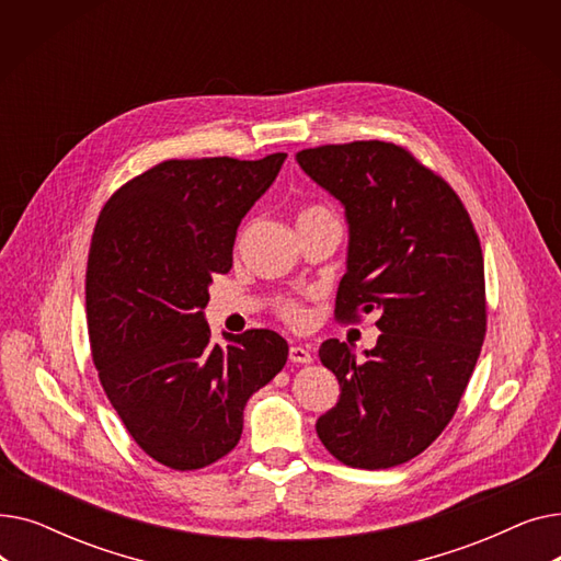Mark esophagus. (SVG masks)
Here are the masks:
<instances>
[{"label": "esophagus", "mask_w": 561, "mask_h": 561, "mask_svg": "<svg viewBox=\"0 0 561 561\" xmlns=\"http://www.w3.org/2000/svg\"><path fill=\"white\" fill-rule=\"evenodd\" d=\"M288 359H290L293 364H311V362H313V355H311L309 347L293 345V347L288 350Z\"/></svg>", "instance_id": "esophagus-1"}]
</instances>
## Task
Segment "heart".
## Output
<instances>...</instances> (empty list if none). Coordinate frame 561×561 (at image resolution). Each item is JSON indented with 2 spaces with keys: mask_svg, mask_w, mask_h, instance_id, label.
<instances>
[{
  "mask_svg": "<svg viewBox=\"0 0 561 561\" xmlns=\"http://www.w3.org/2000/svg\"><path fill=\"white\" fill-rule=\"evenodd\" d=\"M320 216H332V214H328L325 209H320V206H309V209H305L298 216V220H309V218H320ZM279 313L284 316V320L290 322V325H298L300 328V325H305V322H307V309L298 300H282Z\"/></svg>",
  "mask_w": 561,
  "mask_h": 561,
  "instance_id": "heart-1",
  "label": "heart"
}]
</instances>
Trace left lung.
I'll use <instances>...</instances> for the list:
<instances>
[{
    "label": "left lung",
    "mask_w": 561,
    "mask_h": 561,
    "mask_svg": "<svg viewBox=\"0 0 561 561\" xmlns=\"http://www.w3.org/2000/svg\"><path fill=\"white\" fill-rule=\"evenodd\" d=\"M300 168L345 206L347 273L336 318L379 311L366 359L330 339L318 355L341 396L316 432L352 468H391L446 430L486 334L484 259L459 195L404 147L320 145Z\"/></svg>",
    "instance_id": "8db88e82"
}]
</instances>
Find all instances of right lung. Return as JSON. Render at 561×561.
<instances>
[{
  "instance_id": "add662e5",
  "label": "right lung",
  "mask_w": 561,
  "mask_h": 561,
  "mask_svg": "<svg viewBox=\"0 0 561 561\" xmlns=\"http://www.w3.org/2000/svg\"><path fill=\"white\" fill-rule=\"evenodd\" d=\"M284 159H170L117 188L98 218L85 268L93 362L131 438L168 468L231 453L245 402L288 359L277 332H222L220 345L204 320L236 229Z\"/></svg>"
}]
</instances>
